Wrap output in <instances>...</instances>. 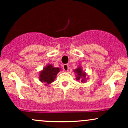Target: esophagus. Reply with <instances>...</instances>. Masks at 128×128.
Masks as SVG:
<instances>
[{"label": "esophagus", "mask_w": 128, "mask_h": 128, "mask_svg": "<svg viewBox=\"0 0 128 128\" xmlns=\"http://www.w3.org/2000/svg\"><path fill=\"white\" fill-rule=\"evenodd\" d=\"M62 68H63V69H64V70L65 72L68 71V64H64V65L62 66Z\"/></svg>", "instance_id": "obj_1"}]
</instances>
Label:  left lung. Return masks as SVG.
<instances>
[{
    "label": "left lung",
    "mask_w": 128,
    "mask_h": 128,
    "mask_svg": "<svg viewBox=\"0 0 128 128\" xmlns=\"http://www.w3.org/2000/svg\"><path fill=\"white\" fill-rule=\"evenodd\" d=\"M75 72L77 73L78 74L76 79H77V80H79V79H80L82 82H84L85 81L84 78L86 77V74H85V73H84L82 71V69L79 67L78 68L76 69Z\"/></svg>",
    "instance_id": "left-lung-1"
}]
</instances>
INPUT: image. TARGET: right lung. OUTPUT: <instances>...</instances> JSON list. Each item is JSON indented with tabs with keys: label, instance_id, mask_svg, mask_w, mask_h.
Instances as JSON below:
<instances>
[{
	"label": "right lung",
	"instance_id": "add662e5",
	"mask_svg": "<svg viewBox=\"0 0 128 128\" xmlns=\"http://www.w3.org/2000/svg\"><path fill=\"white\" fill-rule=\"evenodd\" d=\"M59 72V68H54L50 64L48 65L40 73V80L41 82H44L49 84L55 80L56 76Z\"/></svg>",
	"mask_w": 128,
	"mask_h": 128
}]
</instances>
